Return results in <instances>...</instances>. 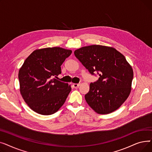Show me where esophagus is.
Instances as JSON below:
<instances>
[{
	"mask_svg": "<svg viewBox=\"0 0 152 152\" xmlns=\"http://www.w3.org/2000/svg\"><path fill=\"white\" fill-rule=\"evenodd\" d=\"M80 86V84H73V86L75 89L78 88V87Z\"/></svg>",
	"mask_w": 152,
	"mask_h": 152,
	"instance_id": "34e87169",
	"label": "esophagus"
}]
</instances>
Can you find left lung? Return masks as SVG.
I'll return each instance as SVG.
<instances>
[{
	"label": "left lung",
	"mask_w": 152,
	"mask_h": 152,
	"mask_svg": "<svg viewBox=\"0 0 152 152\" xmlns=\"http://www.w3.org/2000/svg\"><path fill=\"white\" fill-rule=\"evenodd\" d=\"M74 53L92 75L97 71L100 76L85 95L87 104L101 115L118 109L132 89L133 69L124 56L112 47L100 45L83 47Z\"/></svg>",
	"instance_id": "obj_1"
}]
</instances>
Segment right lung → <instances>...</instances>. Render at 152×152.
<instances>
[{"label":"right lung","mask_w":152,"mask_h":152,"mask_svg":"<svg viewBox=\"0 0 152 152\" xmlns=\"http://www.w3.org/2000/svg\"><path fill=\"white\" fill-rule=\"evenodd\" d=\"M71 53L72 50L59 47L36 49L20 68V94L29 107L37 113L52 115L65 102L71 85L52 78L61 73V65Z\"/></svg>","instance_id":"1"}]
</instances>
